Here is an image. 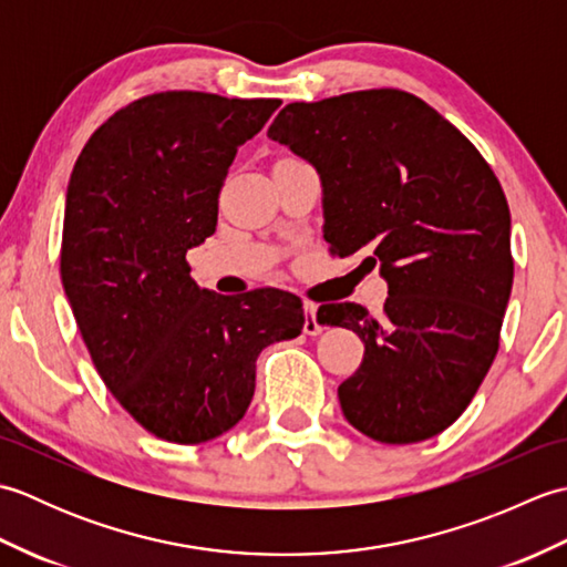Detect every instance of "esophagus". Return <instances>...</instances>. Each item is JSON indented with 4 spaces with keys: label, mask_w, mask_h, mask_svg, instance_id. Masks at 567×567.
Masks as SVG:
<instances>
[{
    "label": "esophagus",
    "mask_w": 567,
    "mask_h": 567,
    "mask_svg": "<svg viewBox=\"0 0 567 567\" xmlns=\"http://www.w3.org/2000/svg\"><path fill=\"white\" fill-rule=\"evenodd\" d=\"M305 315H307L305 333L307 336H319L323 329H321V323L317 321V305L315 302H305Z\"/></svg>",
    "instance_id": "esophagus-1"
}]
</instances>
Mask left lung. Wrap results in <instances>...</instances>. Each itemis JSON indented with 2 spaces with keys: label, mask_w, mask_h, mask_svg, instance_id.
Returning a JSON list of instances; mask_svg holds the SVG:
<instances>
[{
  "label": "left lung",
  "mask_w": 567,
  "mask_h": 567,
  "mask_svg": "<svg viewBox=\"0 0 567 567\" xmlns=\"http://www.w3.org/2000/svg\"><path fill=\"white\" fill-rule=\"evenodd\" d=\"M268 138L319 173L331 252H363L360 268L388 282L380 319L353 302L317 311L365 343L339 388L343 416L380 443L436 436L485 380L512 295V219L495 173L402 90L287 104Z\"/></svg>",
  "instance_id": "8db88e82"
}]
</instances>
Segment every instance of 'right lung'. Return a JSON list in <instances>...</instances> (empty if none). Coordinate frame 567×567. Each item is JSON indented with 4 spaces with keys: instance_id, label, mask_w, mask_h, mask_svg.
Returning a JSON list of instances; mask_svg holds the SVG:
<instances>
[{
    "instance_id": "add662e5",
    "label": "right lung",
    "mask_w": 567,
    "mask_h": 567,
    "mask_svg": "<svg viewBox=\"0 0 567 567\" xmlns=\"http://www.w3.org/2000/svg\"><path fill=\"white\" fill-rule=\"evenodd\" d=\"M280 100L161 92L118 110L72 167L60 277L100 378L153 436L207 443L244 419L262 348L302 333V299L192 280L236 151Z\"/></svg>"
}]
</instances>
